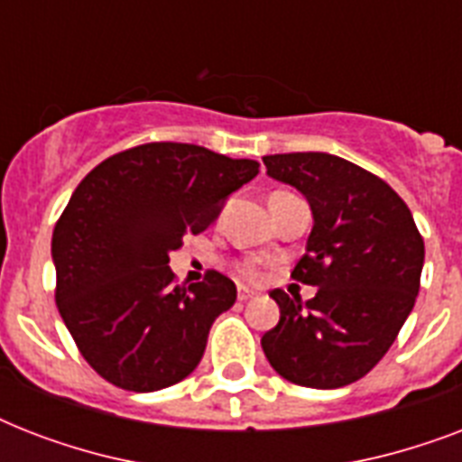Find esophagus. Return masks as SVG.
I'll use <instances>...</instances> for the list:
<instances>
[{
  "instance_id": "obj_1",
  "label": "esophagus",
  "mask_w": 462,
  "mask_h": 462,
  "mask_svg": "<svg viewBox=\"0 0 462 462\" xmlns=\"http://www.w3.org/2000/svg\"><path fill=\"white\" fill-rule=\"evenodd\" d=\"M252 297H256V292H254V290H246V288L237 290L239 302H246V300H252Z\"/></svg>"
}]
</instances>
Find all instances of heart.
<instances>
[{"label": "heart", "instance_id": "1", "mask_svg": "<svg viewBox=\"0 0 462 462\" xmlns=\"http://www.w3.org/2000/svg\"><path fill=\"white\" fill-rule=\"evenodd\" d=\"M237 275H239V278H245V281H259L261 266L256 263V261H239Z\"/></svg>", "mask_w": 462, "mask_h": 462}]
</instances>
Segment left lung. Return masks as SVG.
<instances>
[{
    "label": "left lung",
    "mask_w": 462,
    "mask_h": 462,
    "mask_svg": "<svg viewBox=\"0 0 462 462\" xmlns=\"http://www.w3.org/2000/svg\"><path fill=\"white\" fill-rule=\"evenodd\" d=\"M266 172L307 196L314 213L292 278L314 285L302 302L273 290L281 321L261 347L282 379L340 388L369 374L415 307L424 239L386 181L328 153L263 155Z\"/></svg>",
    "instance_id": "obj_1"
}]
</instances>
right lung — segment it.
<instances>
[{"label":"right lung","instance_id":"1","mask_svg":"<svg viewBox=\"0 0 462 462\" xmlns=\"http://www.w3.org/2000/svg\"><path fill=\"white\" fill-rule=\"evenodd\" d=\"M256 160L153 141L93 167L52 232L54 300L83 359L112 386L151 393L187 379L237 300L227 275L177 285L170 252L201 235Z\"/></svg>","mask_w":462,"mask_h":462}]
</instances>
